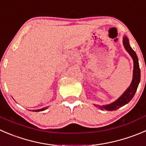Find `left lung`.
Wrapping results in <instances>:
<instances>
[{"mask_svg": "<svg viewBox=\"0 0 146 146\" xmlns=\"http://www.w3.org/2000/svg\"><path fill=\"white\" fill-rule=\"evenodd\" d=\"M123 45L125 47V50L128 52L132 58L133 59V77L132 83H131V86H129L126 91L115 102L112 103L110 105H107V106H98L99 108L101 110H107V111H116L117 109L119 108L122 107V106H125V104L129 103L131 100V99L133 98L134 95H135V92H136L137 88H138V84L140 83V80H141V70H140L139 63H138V58L137 57V55L135 52L131 48V46L129 44V41L127 37L123 38Z\"/></svg>", "mask_w": 146, "mask_h": 146, "instance_id": "obj_1", "label": "left lung"}]
</instances>
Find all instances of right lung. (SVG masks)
Returning <instances> with one entry per match:
<instances>
[{
	"mask_svg": "<svg viewBox=\"0 0 146 146\" xmlns=\"http://www.w3.org/2000/svg\"><path fill=\"white\" fill-rule=\"evenodd\" d=\"M48 107H46V108H41V109H38V110H34V111H35V112H38V111H44V110H46V109H47Z\"/></svg>",
	"mask_w": 146,
	"mask_h": 146,
	"instance_id": "1",
	"label": "right lung"
}]
</instances>
